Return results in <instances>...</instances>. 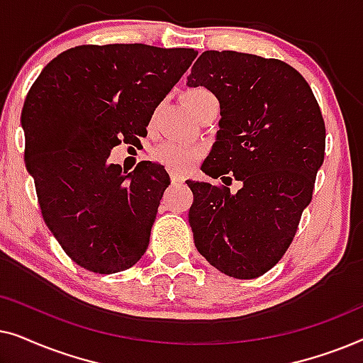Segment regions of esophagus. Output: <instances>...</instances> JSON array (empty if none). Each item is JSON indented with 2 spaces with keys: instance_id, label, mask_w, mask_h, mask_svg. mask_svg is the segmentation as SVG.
Wrapping results in <instances>:
<instances>
[{
  "instance_id": "1",
  "label": "esophagus",
  "mask_w": 363,
  "mask_h": 363,
  "mask_svg": "<svg viewBox=\"0 0 363 363\" xmlns=\"http://www.w3.org/2000/svg\"><path fill=\"white\" fill-rule=\"evenodd\" d=\"M170 180H172V183H182V182H185V177L180 175V173H172Z\"/></svg>"
}]
</instances>
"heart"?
I'll list each match as a JSON object with an SVG mask.
<instances>
[{
  "label": "heart",
  "instance_id": "heart-1",
  "mask_svg": "<svg viewBox=\"0 0 363 363\" xmlns=\"http://www.w3.org/2000/svg\"><path fill=\"white\" fill-rule=\"evenodd\" d=\"M213 94L203 87L190 89L185 94V101L188 107L191 108V112L195 113L198 108L201 107V104L211 99ZM203 157V148L196 145H190L185 142H177V140H167L158 143L157 147H153L152 158L160 165L167 167L168 170L173 172H185L190 168L193 163H196Z\"/></svg>",
  "mask_w": 363,
  "mask_h": 363
}]
</instances>
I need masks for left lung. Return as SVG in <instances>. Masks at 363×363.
<instances>
[{
	"instance_id": "1",
	"label": "left lung",
	"mask_w": 363,
	"mask_h": 363,
	"mask_svg": "<svg viewBox=\"0 0 363 363\" xmlns=\"http://www.w3.org/2000/svg\"><path fill=\"white\" fill-rule=\"evenodd\" d=\"M188 86L220 101L216 142L201 170L225 185L188 180L198 252L218 271L255 279L294 240L325 153V123L306 79L279 59L205 51ZM233 177L243 186L231 194Z\"/></svg>"
}]
</instances>
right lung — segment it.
<instances>
[{"instance_id":"1","label":"right lung","mask_w":363,"mask_h":363,"mask_svg":"<svg viewBox=\"0 0 363 363\" xmlns=\"http://www.w3.org/2000/svg\"><path fill=\"white\" fill-rule=\"evenodd\" d=\"M195 49L82 44L54 57L21 112L24 162L44 223L84 269L113 274L145 255L170 177L158 163L132 173L108 163L113 147L135 143Z\"/></svg>"}]
</instances>
